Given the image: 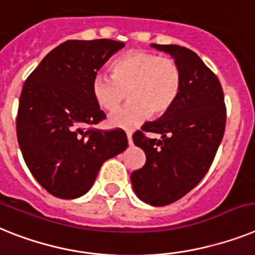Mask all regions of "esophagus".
<instances>
[{"instance_id":"esophagus-1","label":"esophagus","mask_w":255,"mask_h":255,"mask_svg":"<svg viewBox=\"0 0 255 255\" xmlns=\"http://www.w3.org/2000/svg\"><path fill=\"white\" fill-rule=\"evenodd\" d=\"M126 133H127V138H128V144H129V145H132V144H133V141H132V132L127 131V132H126Z\"/></svg>"}]
</instances>
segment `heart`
<instances>
[{
  "mask_svg": "<svg viewBox=\"0 0 255 255\" xmlns=\"http://www.w3.org/2000/svg\"><path fill=\"white\" fill-rule=\"evenodd\" d=\"M111 76L96 75L92 96L98 108L113 113L124 102L131 104L110 118L111 127L133 129L149 115L166 114L180 95L183 74L171 57L146 50H132L118 57L110 66Z\"/></svg>",
  "mask_w": 255,
  "mask_h": 255,
  "instance_id": "b5f03b06",
  "label": "heart"
}]
</instances>
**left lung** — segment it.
Here are the masks:
<instances>
[{"label":"left lung","mask_w":255,"mask_h":255,"mask_svg":"<svg viewBox=\"0 0 255 255\" xmlns=\"http://www.w3.org/2000/svg\"><path fill=\"white\" fill-rule=\"evenodd\" d=\"M153 46L174 57L183 85L174 106L132 136L146 160L132 172L131 181L140 200L166 206L180 200L207 174L223 140L227 109L219 79L194 51L179 45ZM146 131L162 134V138H147Z\"/></svg>","instance_id":"obj_1"}]
</instances>
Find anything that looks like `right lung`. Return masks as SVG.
I'll return each mask as SVG.
<instances>
[{"label": "right lung", "mask_w": 255, "mask_h": 255, "mask_svg": "<svg viewBox=\"0 0 255 255\" xmlns=\"http://www.w3.org/2000/svg\"><path fill=\"white\" fill-rule=\"evenodd\" d=\"M124 42L68 40L45 55L22 88L16 137L31 174L50 194L71 200L95 183L101 164L127 147L121 128L97 129L106 115L92 80Z\"/></svg>", "instance_id": "obj_1"}]
</instances>
